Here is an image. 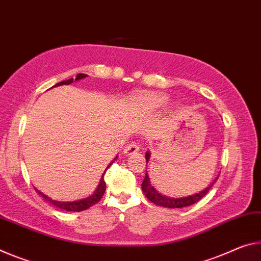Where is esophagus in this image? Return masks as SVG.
Masks as SVG:
<instances>
[{
    "mask_svg": "<svg viewBox=\"0 0 261 261\" xmlns=\"http://www.w3.org/2000/svg\"><path fill=\"white\" fill-rule=\"evenodd\" d=\"M140 150V147L139 144L136 142H132L128 144V146L126 147L125 151H123V153H125L126 156H129V155H133V153H136Z\"/></svg>",
    "mask_w": 261,
    "mask_h": 261,
    "instance_id": "esophagus-1",
    "label": "esophagus"
}]
</instances>
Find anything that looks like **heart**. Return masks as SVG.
Instances as JSON below:
<instances>
[{
	"label": "heart",
	"mask_w": 261,
	"mask_h": 261,
	"mask_svg": "<svg viewBox=\"0 0 261 261\" xmlns=\"http://www.w3.org/2000/svg\"><path fill=\"white\" fill-rule=\"evenodd\" d=\"M169 98L164 95H148L142 96L136 101V109L141 111H156L165 106Z\"/></svg>",
	"instance_id": "obj_1"
}]
</instances>
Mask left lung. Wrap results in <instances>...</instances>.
<instances>
[{"mask_svg": "<svg viewBox=\"0 0 261 261\" xmlns=\"http://www.w3.org/2000/svg\"><path fill=\"white\" fill-rule=\"evenodd\" d=\"M149 159H150V152L147 151L146 152V161L148 163ZM219 179V177L215 178V180L213 181L211 185L206 187L203 191L199 192V193H195L193 195H189L185 196V198H171V196H166L161 194L159 191H156L155 187H153L150 184V179H149L148 173L146 172V177H144L143 181H142V191L143 193L146 194L147 198L150 200L152 203L157 204V206H162L165 208H182V207H187L191 206L195 202H198L199 200H201L204 195L208 193V191L212 189V186L214 185L215 181Z\"/></svg>", "mask_w": 261, "mask_h": 261, "instance_id": "left-lung-1", "label": "left lung"}]
</instances>
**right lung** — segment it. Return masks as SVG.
<instances>
[{
    "label": "right lung",
    "instance_id": "obj_1",
    "mask_svg": "<svg viewBox=\"0 0 261 261\" xmlns=\"http://www.w3.org/2000/svg\"><path fill=\"white\" fill-rule=\"evenodd\" d=\"M87 76H88L87 74H77L75 81H80V80H82V79H85V77H87ZM72 82H74V79H70V80H67V81H62V82L55 84L54 87H59V85H68V84H70ZM117 159H118V157H115L114 161L117 160ZM114 161L111 162V163L108 165V168H106V170L110 168L111 164H112ZM105 171H104V173H105ZM104 173H102V176L100 178V181H99V185L97 186L96 191L93 192V193L90 196H88V198L81 199V200H76V201H57V200H53V199H50L49 196L45 195L39 190H37V189H34V190H36L37 193L39 194V195H41L42 198L46 200V201H48L49 203H52L53 206L58 207L60 209H65V211H67V212H82V211H87L88 208L92 207L93 204H96L98 201H99V200L101 199V196L104 195V193H105L106 184H105V180H104Z\"/></svg>",
    "mask_w": 261,
    "mask_h": 261
}]
</instances>
